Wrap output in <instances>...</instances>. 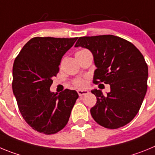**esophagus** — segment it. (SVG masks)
<instances>
[{
    "instance_id": "obj_1",
    "label": "esophagus",
    "mask_w": 155,
    "mask_h": 155,
    "mask_svg": "<svg viewBox=\"0 0 155 155\" xmlns=\"http://www.w3.org/2000/svg\"><path fill=\"white\" fill-rule=\"evenodd\" d=\"M78 93L79 96H84L85 94H88V91H87V90H78Z\"/></svg>"
}]
</instances>
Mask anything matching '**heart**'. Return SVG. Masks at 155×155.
Instances as JSON below:
<instances>
[{
    "label": "heart",
    "instance_id": "obj_1",
    "mask_svg": "<svg viewBox=\"0 0 155 155\" xmlns=\"http://www.w3.org/2000/svg\"><path fill=\"white\" fill-rule=\"evenodd\" d=\"M87 51L86 50H81L79 51H78L76 53V54L78 53H83V52H85ZM73 84L74 87H78V88H83V87H85V84H86V82L84 78H77L74 79L73 81Z\"/></svg>",
    "mask_w": 155,
    "mask_h": 155
}]
</instances>
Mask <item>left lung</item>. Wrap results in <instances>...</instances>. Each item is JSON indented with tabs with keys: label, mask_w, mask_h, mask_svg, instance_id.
I'll return each mask as SVG.
<instances>
[{
	"label": "left lung",
	"mask_w": 155,
	"mask_h": 155,
	"mask_svg": "<svg viewBox=\"0 0 155 155\" xmlns=\"http://www.w3.org/2000/svg\"><path fill=\"white\" fill-rule=\"evenodd\" d=\"M75 47L87 48L94 64L93 82L110 85V92L91 91L97 102L90 110L97 124L118 129L129 124L141 106L147 88L148 68L143 56L130 42L113 35L80 37Z\"/></svg>",
	"instance_id": "obj_1"
}]
</instances>
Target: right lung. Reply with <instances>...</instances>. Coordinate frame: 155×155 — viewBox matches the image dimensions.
I'll list each match as a JSON object with an SVG mask.
<instances>
[{
  "mask_svg": "<svg viewBox=\"0 0 155 155\" xmlns=\"http://www.w3.org/2000/svg\"><path fill=\"white\" fill-rule=\"evenodd\" d=\"M77 39L34 37L15 60L13 93L23 119L39 133L50 135L64 129L78 98L74 90L50 91L62 57Z\"/></svg>",
  "mask_w": 155,
  "mask_h": 155,
  "instance_id": "1",
  "label": "right lung"
}]
</instances>
